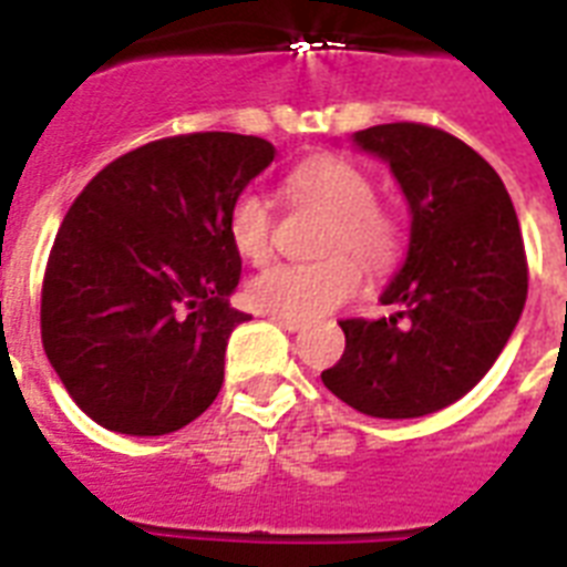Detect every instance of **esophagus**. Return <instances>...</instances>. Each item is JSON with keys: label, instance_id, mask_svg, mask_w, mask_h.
<instances>
[{"label": "esophagus", "instance_id": "1", "mask_svg": "<svg viewBox=\"0 0 567 567\" xmlns=\"http://www.w3.org/2000/svg\"><path fill=\"white\" fill-rule=\"evenodd\" d=\"M274 320L279 323L282 329H288V332H300V329H306V323L302 320H293V318H279V315H274Z\"/></svg>", "mask_w": 567, "mask_h": 567}]
</instances>
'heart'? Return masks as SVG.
<instances>
[{
  "mask_svg": "<svg viewBox=\"0 0 567 567\" xmlns=\"http://www.w3.org/2000/svg\"><path fill=\"white\" fill-rule=\"evenodd\" d=\"M285 194L291 203L327 214L318 244L327 258L267 267L247 285L256 309L293 320L323 318L353 300L362 288L357 257L371 274H388L403 258V214L377 199L371 173L359 164L338 155L309 158L285 176ZM226 229L235 252L249 265H265L274 252V208L258 190H240L235 196Z\"/></svg>",
  "mask_w": 567,
  "mask_h": 567,
  "instance_id": "obj_1",
  "label": "heart"
}]
</instances>
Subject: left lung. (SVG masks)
Wrapping results in <instances>:
<instances>
[{
  "label": "left lung",
  "mask_w": 567,
  "mask_h": 567,
  "mask_svg": "<svg viewBox=\"0 0 567 567\" xmlns=\"http://www.w3.org/2000/svg\"><path fill=\"white\" fill-rule=\"evenodd\" d=\"M385 158L412 208V240L382 293L391 318L341 320L347 347L323 385L371 417H421L488 373L527 302V252L501 176L444 128L355 132Z\"/></svg>",
  "instance_id": "left-lung-1"
}]
</instances>
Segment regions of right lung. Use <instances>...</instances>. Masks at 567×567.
I'll list each match as a JSON object with an SVG mask.
<instances>
[{
    "instance_id": "obj_1",
    "label": "right lung",
    "mask_w": 567,
    "mask_h": 567,
    "mask_svg": "<svg viewBox=\"0 0 567 567\" xmlns=\"http://www.w3.org/2000/svg\"><path fill=\"white\" fill-rule=\"evenodd\" d=\"M256 135L190 132L102 167L49 249L40 338L66 394L123 435L188 426L223 385L240 256L235 196L274 162Z\"/></svg>"
}]
</instances>
